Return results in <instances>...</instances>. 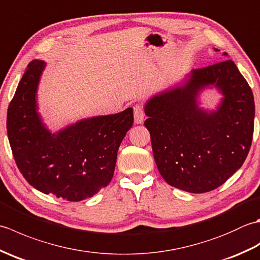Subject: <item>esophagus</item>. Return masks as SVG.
I'll return each instance as SVG.
<instances>
[{
  "label": "esophagus",
  "mask_w": 260,
  "mask_h": 260,
  "mask_svg": "<svg viewBox=\"0 0 260 260\" xmlns=\"http://www.w3.org/2000/svg\"><path fill=\"white\" fill-rule=\"evenodd\" d=\"M145 117V112H144V107L142 105H135L134 106V120L136 124H141L143 123Z\"/></svg>",
  "instance_id": "1"
}]
</instances>
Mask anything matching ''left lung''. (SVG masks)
Returning <instances> with one entry per match:
<instances>
[{
    "instance_id": "left-lung-1",
    "label": "left lung",
    "mask_w": 260,
    "mask_h": 260,
    "mask_svg": "<svg viewBox=\"0 0 260 260\" xmlns=\"http://www.w3.org/2000/svg\"><path fill=\"white\" fill-rule=\"evenodd\" d=\"M209 85L224 95L218 109L210 113L196 103L198 92ZM145 114L159 173L180 190L217 189L241 168L249 153L255 102L233 60L193 69L183 85L152 97Z\"/></svg>"
}]
</instances>
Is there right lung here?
Masks as SVG:
<instances>
[{
	"label": "right lung",
	"mask_w": 260,
	"mask_h": 260,
	"mask_svg": "<svg viewBox=\"0 0 260 260\" xmlns=\"http://www.w3.org/2000/svg\"><path fill=\"white\" fill-rule=\"evenodd\" d=\"M45 66L42 60L27 64L9 105L11 150L33 187L67 201H81L112 181L119 145L133 125V108L82 119L51 134L37 112V88Z\"/></svg>",
	"instance_id": "obj_1"
}]
</instances>
